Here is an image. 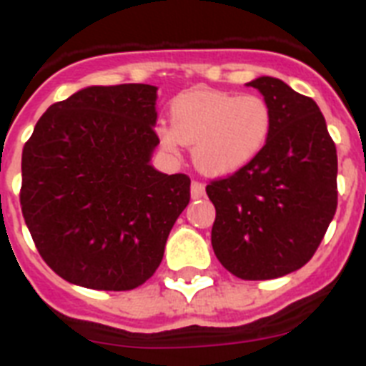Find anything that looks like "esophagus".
I'll return each instance as SVG.
<instances>
[{
	"label": "esophagus",
	"mask_w": 366,
	"mask_h": 366,
	"mask_svg": "<svg viewBox=\"0 0 366 366\" xmlns=\"http://www.w3.org/2000/svg\"><path fill=\"white\" fill-rule=\"evenodd\" d=\"M190 196L192 199H199L205 196V185L199 183V181H192V185H190Z\"/></svg>",
	"instance_id": "1"
}]
</instances>
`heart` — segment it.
Segmentation results:
<instances>
[{
	"label": "heart",
	"instance_id": "1",
	"mask_svg": "<svg viewBox=\"0 0 366 366\" xmlns=\"http://www.w3.org/2000/svg\"><path fill=\"white\" fill-rule=\"evenodd\" d=\"M273 128V112L258 95L190 89L172 102V122H163L157 135L163 148L177 154L194 144V164L209 176H229L264 152Z\"/></svg>",
	"mask_w": 366,
	"mask_h": 366
}]
</instances>
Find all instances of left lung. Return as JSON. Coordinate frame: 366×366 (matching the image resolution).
<instances>
[{"mask_svg": "<svg viewBox=\"0 0 366 366\" xmlns=\"http://www.w3.org/2000/svg\"><path fill=\"white\" fill-rule=\"evenodd\" d=\"M245 86L267 100L273 128L253 163L207 185L211 242L234 277L269 280L300 269L325 238L337 209V152L315 100L273 76Z\"/></svg>", "mask_w": 366, "mask_h": 366, "instance_id": "obj_1", "label": "left lung"}]
</instances>
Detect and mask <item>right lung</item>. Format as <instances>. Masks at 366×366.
I'll use <instances>...</instances> for the list:
<instances>
[{"mask_svg":"<svg viewBox=\"0 0 366 366\" xmlns=\"http://www.w3.org/2000/svg\"><path fill=\"white\" fill-rule=\"evenodd\" d=\"M157 87L89 86L49 106L21 154V212L38 253L64 280L126 292L159 267L190 202L185 174L150 159Z\"/></svg>","mask_w":366,"mask_h":366,"instance_id":"add662e5","label":"right lung"}]
</instances>
